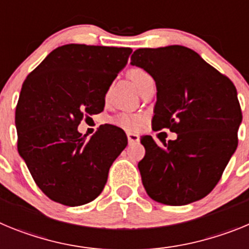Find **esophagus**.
<instances>
[{"mask_svg":"<svg viewBox=\"0 0 249 249\" xmlns=\"http://www.w3.org/2000/svg\"><path fill=\"white\" fill-rule=\"evenodd\" d=\"M127 138H128L129 143H137L140 141V136L133 133V132H127Z\"/></svg>","mask_w":249,"mask_h":249,"instance_id":"1","label":"esophagus"}]
</instances>
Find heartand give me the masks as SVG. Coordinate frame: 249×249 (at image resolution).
<instances>
[{"instance_id": "heart-1", "label": "heart", "mask_w": 249, "mask_h": 249, "mask_svg": "<svg viewBox=\"0 0 249 249\" xmlns=\"http://www.w3.org/2000/svg\"><path fill=\"white\" fill-rule=\"evenodd\" d=\"M128 74L129 77H131V80L133 81L135 85L138 87V89H142V86H143L144 83L148 82L149 80H152L151 74H149L146 70H143V68H132L131 71L128 72ZM107 100H108V92H106V101ZM112 122H113L114 124H117V126L122 127V128L132 131V129H136L140 126L141 118L129 113H120L112 120Z\"/></svg>"}]
</instances>
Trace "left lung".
I'll list each match as a JSON object with an SVG mask.
<instances>
[{
  "instance_id": "obj_1",
  "label": "left lung",
  "mask_w": 249,
  "mask_h": 249,
  "mask_svg": "<svg viewBox=\"0 0 249 249\" xmlns=\"http://www.w3.org/2000/svg\"><path fill=\"white\" fill-rule=\"evenodd\" d=\"M131 63L156 81L153 129L177 133V140H162V144L152 136L141 137L146 155L138 169L147 195L168 206L202 199L218 183L238 146L242 111L236 87L183 46L140 48Z\"/></svg>"
}]
</instances>
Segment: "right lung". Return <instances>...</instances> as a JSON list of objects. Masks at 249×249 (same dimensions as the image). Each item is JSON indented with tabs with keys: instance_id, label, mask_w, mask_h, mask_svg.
<instances>
[{
	"instance_id": "obj_1",
	"label": "right lung",
	"mask_w": 249,
	"mask_h": 249,
	"mask_svg": "<svg viewBox=\"0 0 249 249\" xmlns=\"http://www.w3.org/2000/svg\"><path fill=\"white\" fill-rule=\"evenodd\" d=\"M128 47L65 45L26 77L16 106L17 149L48 198L76 207L97 198L109 167L127 146L121 128L102 124L91 138L81 121L103 111Z\"/></svg>"
}]
</instances>
